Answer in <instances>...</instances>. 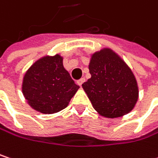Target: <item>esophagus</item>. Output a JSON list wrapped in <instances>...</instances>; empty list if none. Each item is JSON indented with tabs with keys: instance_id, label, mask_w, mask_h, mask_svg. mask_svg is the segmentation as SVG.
Listing matches in <instances>:
<instances>
[{
	"instance_id": "1",
	"label": "esophagus",
	"mask_w": 158,
	"mask_h": 158,
	"mask_svg": "<svg viewBox=\"0 0 158 158\" xmlns=\"http://www.w3.org/2000/svg\"><path fill=\"white\" fill-rule=\"evenodd\" d=\"M84 81H85V79H83V78H82V79H79V80L77 81V84L79 85V86H81V85L83 84V82H84Z\"/></svg>"
}]
</instances>
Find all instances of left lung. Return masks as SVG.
I'll use <instances>...</instances> for the list:
<instances>
[{
    "label": "left lung",
    "mask_w": 158,
    "mask_h": 158,
    "mask_svg": "<svg viewBox=\"0 0 158 158\" xmlns=\"http://www.w3.org/2000/svg\"><path fill=\"white\" fill-rule=\"evenodd\" d=\"M91 78L82 84L93 108L102 116L117 118L134 109L138 100L135 75L112 50L104 48L91 56Z\"/></svg>",
    "instance_id": "obj_1"
}]
</instances>
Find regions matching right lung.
<instances>
[{
  "mask_svg": "<svg viewBox=\"0 0 158 158\" xmlns=\"http://www.w3.org/2000/svg\"><path fill=\"white\" fill-rule=\"evenodd\" d=\"M79 88L64 69L63 58L56 55L31 66L23 77L22 91L33 109L51 114L65 109Z\"/></svg>",
  "mask_w": 158,
  "mask_h": 158,
  "instance_id": "add662e5",
  "label": "right lung"
}]
</instances>
